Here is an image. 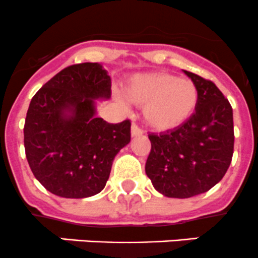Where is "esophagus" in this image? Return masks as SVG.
<instances>
[{
    "label": "esophagus",
    "instance_id": "obj_1",
    "mask_svg": "<svg viewBox=\"0 0 258 258\" xmlns=\"http://www.w3.org/2000/svg\"><path fill=\"white\" fill-rule=\"evenodd\" d=\"M144 135V131H142L141 128H140L139 126H137L136 123H132L131 126V136L132 137H139V136H142Z\"/></svg>",
    "mask_w": 258,
    "mask_h": 258
}]
</instances>
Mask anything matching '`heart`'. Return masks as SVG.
Segmentation results:
<instances>
[{"label":"heart","mask_w":258,"mask_h":258,"mask_svg":"<svg viewBox=\"0 0 258 258\" xmlns=\"http://www.w3.org/2000/svg\"><path fill=\"white\" fill-rule=\"evenodd\" d=\"M122 96L135 106H144L146 123L157 131L182 126L199 103V90L188 79L156 71L134 75L124 83Z\"/></svg>","instance_id":"1"}]
</instances>
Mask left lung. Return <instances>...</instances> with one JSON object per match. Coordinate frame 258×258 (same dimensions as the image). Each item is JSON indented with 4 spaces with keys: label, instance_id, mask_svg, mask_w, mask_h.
Returning <instances> with one entry per match:
<instances>
[{
    "label": "left lung",
    "instance_id": "left-lung-1",
    "mask_svg": "<svg viewBox=\"0 0 258 258\" xmlns=\"http://www.w3.org/2000/svg\"><path fill=\"white\" fill-rule=\"evenodd\" d=\"M199 90L195 113L182 126L150 134L146 175L166 197L188 199L222 179L233 155L232 107L217 86L184 71Z\"/></svg>",
    "mask_w": 258,
    "mask_h": 258
}]
</instances>
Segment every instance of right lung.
Wrapping results in <instances>:
<instances>
[{
    "label": "right lung",
    "instance_id": "1",
    "mask_svg": "<svg viewBox=\"0 0 258 258\" xmlns=\"http://www.w3.org/2000/svg\"><path fill=\"white\" fill-rule=\"evenodd\" d=\"M111 97L102 64H72L32 97L23 128L31 171L47 191L85 199L102 191L113 158L131 141V122L108 123L96 116V101Z\"/></svg>",
    "mask_w": 258,
    "mask_h": 258
}]
</instances>
